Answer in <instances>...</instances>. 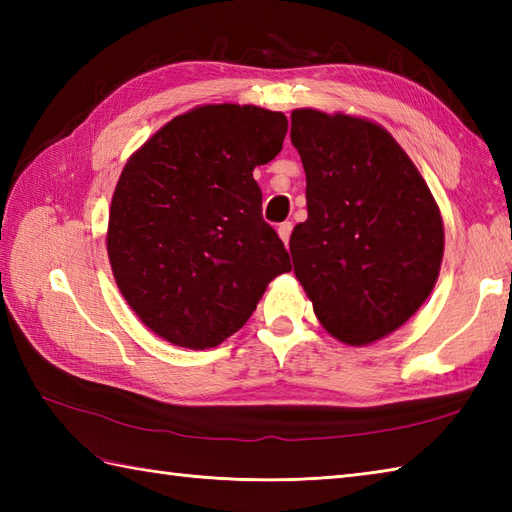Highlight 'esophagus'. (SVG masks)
<instances>
[{
  "mask_svg": "<svg viewBox=\"0 0 512 512\" xmlns=\"http://www.w3.org/2000/svg\"><path fill=\"white\" fill-rule=\"evenodd\" d=\"M277 233L281 237V242H284L288 246V239H290V233H292V222H284L277 226Z\"/></svg>",
  "mask_w": 512,
  "mask_h": 512,
  "instance_id": "obj_1",
  "label": "esophagus"
}]
</instances>
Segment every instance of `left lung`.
<instances>
[{
	"instance_id": "1",
	"label": "left lung",
	"mask_w": 512,
	"mask_h": 512,
	"mask_svg": "<svg viewBox=\"0 0 512 512\" xmlns=\"http://www.w3.org/2000/svg\"><path fill=\"white\" fill-rule=\"evenodd\" d=\"M308 220L290 235L295 275L334 339L398 330L440 273L444 226L416 165L387 129L347 114L292 112Z\"/></svg>"
}]
</instances>
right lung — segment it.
<instances>
[{"mask_svg":"<svg viewBox=\"0 0 512 512\" xmlns=\"http://www.w3.org/2000/svg\"><path fill=\"white\" fill-rule=\"evenodd\" d=\"M288 118L255 105H202L151 136L118 178L107 255L138 319L162 339L206 350L248 321L290 257L262 217L257 165Z\"/></svg>","mask_w":512,"mask_h":512,"instance_id":"1","label":"right lung"}]
</instances>
